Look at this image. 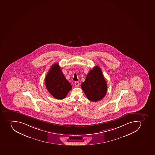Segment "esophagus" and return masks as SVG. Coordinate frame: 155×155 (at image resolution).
I'll return each instance as SVG.
<instances>
[{"mask_svg": "<svg viewBox=\"0 0 155 155\" xmlns=\"http://www.w3.org/2000/svg\"><path fill=\"white\" fill-rule=\"evenodd\" d=\"M74 85H75L76 87H78L79 85V82L78 81H76V82H74Z\"/></svg>", "mask_w": 155, "mask_h": 155, "instance_id": "obj_1", "label": "esophagus"}]
</instances>
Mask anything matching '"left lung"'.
Segmentation results:
<instances>
[{
  "mask_svg": "<svg viewBox=\"0 0 155 155\" xmlns=\"http://www.w3.org/2000/svg\"><path fill=\"white\" fill-rule=\"evenodd\" d=\"M81 87L88 100L92 101L101 100L107 93V83L101 69L94 67L86 76Z\"/></svg>",
  "mask_w": 155,
  "mask_h": 155,
  "instance_id": "8db88e82",
  "label": "left lung"
}]
</instances>
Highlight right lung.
I'll return each mask as SVG.
<instances>
[{
	"mask_svg": "<svg viewBox=\"0 0 155 155\" xmlns=\"http://www.w3.org/2000/svg\"><path fill=\"white\" fill-rule=\"evenodd\" d=\"M45 84L50 94L58 100L64 99L72 87L56 63L51 67L47 74Z\"/></svg>",
	"mask_w": 155,
	"mask_h": 155,
	"instance_id": "1",
	"label": "right lung"
}]
</instances>
